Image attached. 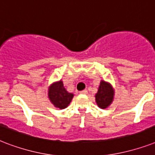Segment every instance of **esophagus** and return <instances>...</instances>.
<instances>
[{
  "instance_id": "obj_1",
  "label": "esophagus",
  "mask_w": 155,
  "mask_h": 155,
  "mask_svg": "<svg viewBox=\"0 0 155 155\" xmlns=\"http://www.w3.org/2000/svg\"><path fill=\"white\" fill-rule=\"evenodd\" d=\"M80 94H87V91L86 89L85 90H83V91H80Z\"/></svg>"
}]
</instances>
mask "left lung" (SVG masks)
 <instances>
[{
  "mask_svg": "<svg viewBox=\"0 0 155 155\" xmlns=\"http://www.w3.org/2000/svg\"><path fill=\"white\" fill-rule=\"evenodd\" d=\"M114 91L112 85L104 80L101 81L98 92L96 94V102L101 108H106L113 101Z\"/></svg>",
  "mask_w": 155,
  "mask_h": 155,
  "instance_id": "obj_1",
  "label": "left lung"
}]
</instances>
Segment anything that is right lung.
Here are the masks:
<instances>
[{
	"label": "right lung",
	"mask_w": 155,
	"mask_h": 155,
	"mask_svg": "<svg viewBox=\"0 0 155 155\" xmlns=\"http://www.w3.org/2000/svg\"><path fill=\"white\" fill-rule=\"evenodd\" d=\"M74 95L68 92L63 87L62 80L53 83L48 89V97L56 108L63 109L70 104Z\"/></svg>",
	"instance_id": "obj_1"
}]
</instances>
